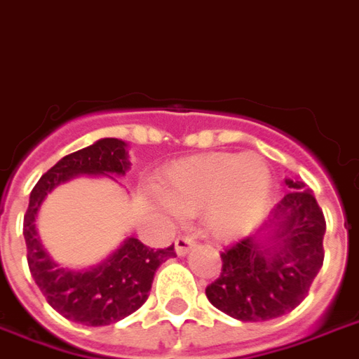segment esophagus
Masks as SVG:
<instances>
[{
    "label": "esophagus",
    "instance_id": "34e87169",
    "mask_svg": "<svg viewBox=\"0 0 359 359\" xmlns=\"http://www.w3.org/2000/svg\"><path fill=\"white\" fill-rule=\"evenodd\" d=\"M195 241L191 238H179V240L175 241V252L179 256H186L189 250L194 249Z\"/></svg>",
    "mask_w": 359,
    "mask_h": 359
}]
</instances>
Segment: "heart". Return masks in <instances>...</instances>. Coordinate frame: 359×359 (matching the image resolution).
<instances>
[{"label":"heart","mask_w":359,"mask_h":359,"mask_svg":"<svg viewBox=\"0 0 359 359\" xmlns=\"http://www.w3.org/2000/svg\"><path fill=\"white\" fill-rule=\"evenodd\" d=\"M271 184L269 165L260 154H197L165 170L158 203L170 215H191L205 208L206 229L230 238L264 215Z\"/></svg>","instance_id":"obj_1"}]
</instances>
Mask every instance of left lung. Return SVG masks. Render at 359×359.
I'll return each mask as SVG.
<instances>
[{
	"mask_svg": "<svg viewBox=\"0 0 359 359\" xmlns=\"http://www.w3.org/2000/svg\"><path fill=\"white\" fill-rule=\"evenodd\" d=\"M264 225L221 252V275L206 287L208 301L238 321L260 323L295 310L323 267L326 223L301 180Z\"/></svg>",
	"mask_w": 359,
	"mask_h": 359,
	"instance_id": "1",
	"label": "left lung"
}]
</instances>
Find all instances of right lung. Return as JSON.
<instances>
[{
	"label": "right lung",
	"mask_w": 359,
	"mask_h": 359,
	"mask_svg": "<svg viewBox=\"0 0 359 359\" xmlns=\"http://www.w3.org/2000/svg\"><path fill=\"white\" fill-rule=\"evenodd\" d=\"M127 142L101 138L95 144L64 156L38 180L23 217L29 271L53 310L84 326H104L121 321L147 301L154 273L175 256L168 249H149L134 236L97 265L84 269L64 267L42 245L36 229L40 206L58 184L75 177H123L130 170Z\"/></svg>",
	"instance_id": "obj_1"
}]
</instances>
